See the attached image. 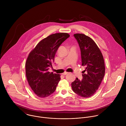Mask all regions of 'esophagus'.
<instances>
[{
  "instance_id": "esophagus-1",
  "label": "esophagus",
  "mask_w": 126,
  "mask_h": 126,
  "mask_svg": "<svg viewBox=\"0 0 126 126\" xmlns=\"http://www.w3.org/2000/svg\"><path fill=\"white\" fill-rule=\"evenodd\" d=\"M67 74H68V72H65L64 73H63L62 74V75H67Z\"/></svg>"
}]
</instances>
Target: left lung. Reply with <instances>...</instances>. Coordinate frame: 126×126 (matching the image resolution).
<instances>
[{
    "mask_svg": "<svg viewBox=\"0 0 126 126\" xmlns=\"http://www.w3.org/2000/svg\"><path fill=\"white\" fill-rule=\"evenodd\" d=\"M81 50L82 65L85 67L83 79L77 78L72 83L73 91L79 96L89 98L93 96L99 88L104 78L105 67L104 58L94 41L81 33L74 34Z\"/></svg>",
    "mask_w": 126,
    "mask_h": 126,
    "instance_id": "1",
    "label": "left lung"
}]
</instances>
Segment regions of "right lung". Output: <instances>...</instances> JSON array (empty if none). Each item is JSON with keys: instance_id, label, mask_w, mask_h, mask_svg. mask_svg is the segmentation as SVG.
<instances>
[{"instance_id": "add662e5", "label": "right lung", "mask_w": 126, "mask_h": 126, "mask_svg": "<svg viewBox=\"0 0 126 126\" xmlns=\"http://www.w3.org/2000/svg\"><path fill=\"white\" fill-rule=\"evenodd\" d=\"M70 35L67 33L51 34L42 39L30 52L25 63L28 84L38 97L45 98L55 91L60 75L50 72L55 54L60 45Z\"/></svg>"}]
</instances>
